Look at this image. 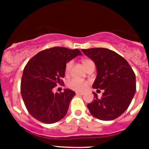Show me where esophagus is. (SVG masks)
I'll return each mask as SVG.
<instances>
[{"instance_id":"1","label":"esophagus","mask_w":149,"mask_h":149,"mask_svg":"<svg viewBox=\"0 0 149 149\" xmlns=\"http://www.w3.org/2000/svg\"><path fill=\"white\" fill-rule=\"evenodd\" d=\"M76 95H84V93H76Z\"/></svg>"}]
</instances>
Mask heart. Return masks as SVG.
I'll return each instance as SVG.
<instances>
[{
    "label": "heart",
    "mask_w": 149,
    "mask_h": 149,
    "mask_svg": "<svg viewBox=\"0 0 149 149\" xmlns=\"http://www.w3.org/2000/svg\"><path fill=\"white\" fill-rule=\"evenodd\" d=\"M82 63L84 65V68H86V67L89 65H90L91 63H93V62L89 59H84L82 60ZM73 62L69 61L66 63L65 67V74H68L70 72V69L72 66ZM89 82L86 81H84V80H80V79L74 78L72 79L71 81H68V86L70 89H73V90L77 91V92H83V91L86 90V88L88 86Z\"/></svg>",
    "instance_id": "heart-1"
}]
</instances>
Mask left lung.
I'll use <instances>...</instances> for the list:
<instances>
[{
	"label": "left lung",
	"instance_id": "left-lung-1",
	"mask_svg": "<svg viewBox=\"0 0 149 149\" xmlns=\"http://www.w3.org/2000/svg\"><path fill=\"white\" fill-rule=\"evenodd\" d=\"M96 65L95 89H103L101 98L94 95L88 104L90 113L96 119L110 121L120 116L131 104L136 93V76L127 60L115 51L104 48L82 49Z\"/></svg>",
	"mask_w": 149,
	"mask_h": 149
}]
</instances>
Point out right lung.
<instances>
[{
    "instance_id": "right-lung-1",
    "label": "right lung",
    "mask_w": 149,
    "mask_h": 149,
    "mask_svg": "<svg viewBox=\"0 0 149 149\" xmlns=\"http://www.w3.org/2000/svg\"><path fill=\"white\" fill-rule=\"evenodd\" d=\"M82 54L78 49L63 47L48 48L30 59L23 71L21 93L30 114L39 122L52 124L61 120L68 111L75 93L65 89L53 93V88L63 84L66 63Z\"/></svg>"
}]
</instances>
